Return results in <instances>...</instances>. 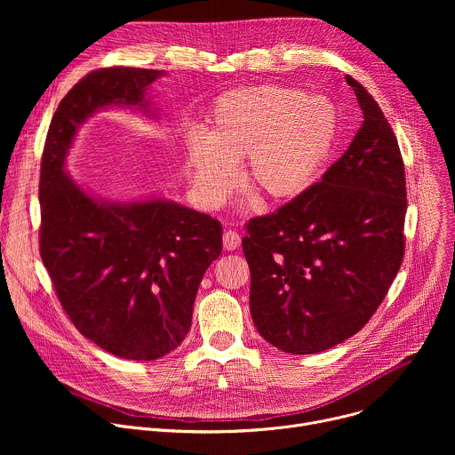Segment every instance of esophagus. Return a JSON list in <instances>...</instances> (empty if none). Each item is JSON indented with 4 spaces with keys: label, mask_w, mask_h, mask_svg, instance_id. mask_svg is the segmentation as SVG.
Here are the masks:
<instances>
[{
    "label": "esophagus",
    "mask_w": 455,
    "mask_h": 455,
    "mask_svg": "<svg viewBox=\"0 0 455 455\" xmlns=\"http://www.w3.org/2000/svg\"><path fill=\"white\" fill-rule=\"evenodd\" d=\"M239 244H241V235L237 234V232H234V230H227L225 234H223V248L225 250H235V248H239Z\"/></svg>",
    "instance_id": "esophagus-1"
}]
</instances>
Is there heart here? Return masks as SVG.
Returning <instances> with one entry per match:
<instances>
[{"mask_svg": "<svg viewBox=\"0 0 455 455\" xmlns=\"http://www.w3.org/2000/svg\"><path fill=\"white\" fill-rule=\"evenodd\" d=\"M339 111L320 95L281 84L234 88L220 95L207 132L185 137V164L207 207H221L241 176L267 205L300 198L330 162Z\"/></svg>", "mask_w": 455, "mask_h": 455, "instance_id": "1", "label": "heart"}]
</instances>
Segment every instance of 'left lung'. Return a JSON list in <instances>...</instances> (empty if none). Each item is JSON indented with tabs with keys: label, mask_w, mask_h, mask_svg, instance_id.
<instances>
[{
	"label": "left lung",
	"mask_w": 455,
	"mask_h": 455,
	"mask_svg": "<svg viewBox=\"0 0 455 455\" xmlns=\"http://www.w3.org/2000/svg\"><path fill=\"white\" fill-rule=\"evenodd\" d=\"M363 113L347 151L275 214L246 225L250 313L267 342L313 355L356 335L405 251V169L378 102L346 77Z\"/></svg>",
	"instance_id": "8db88e82"
}]
</instances>
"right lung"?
Returning a JSON list of instances; mask_svg holds the SVG:
<instances>
[{
  "label": "right lung",
  "instance_id": "right-lung-1",
  "mask_svg": "<svg viewBox=\"0 0 455 455\" xmlns=\"http://www.w3.org/2000/svg\"><path fill=\"white\" fill-rule=\"evenodd\" d=\"M165 76L104 68L86 76L52 118L41 162V259L74 326L125 360H156L187 337L204 274L223 248L221 223L162 196L115 202L67 171L79 127L100 109L158 118L148 92Z\"/></svg>",
  "mask_w": 455,
  "mask_h": 455
}]
</instances>
